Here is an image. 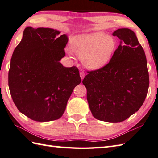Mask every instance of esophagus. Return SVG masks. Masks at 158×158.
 Wrapping results in <instances>:
<instances>
[{"instance_id":"1","label":"esophagus","mask_w":158,"mask_h":158,"mask_svg":"<svg viewBox=\"0 0 158 158\" xmlns=\"http://www.w3.org/2000/svg\"><path fill=\"white\" fill-rule=\"evenodd\" d=\"M80 78H81V79L83 80V78H85V73H84L83 72H80Z\"/></svg>"}]
</instances>
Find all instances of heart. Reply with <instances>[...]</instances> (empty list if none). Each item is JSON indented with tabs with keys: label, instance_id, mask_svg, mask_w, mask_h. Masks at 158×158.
I'll return each instance as SVG.
<instances>
[{
	"label": "heart",
	"instance_id": "1",
	"mask_svg": "<svg viewBox=\"0 0 158 158\" xmlns=\"http://www.w3.org/2000/svg\"><path fill=\"white\" fill-rule=\"evenodd\" d=\"M70 47L82 59L84 67L96 70L110 61L116 49V41L110 35L101 32L82 34L72 39ZM69 54L72 56V52H69Z\"/></svg>",
	"mask_w": 158,
	"mask_h": 158
}]
</instances>
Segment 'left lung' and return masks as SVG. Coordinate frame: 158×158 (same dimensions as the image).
<instances>
[{"instance_id":"left-lung-1","label":"left lung","mask_w":158,"mask_h":158,"mask_svg":"<svg viewBox=\"0 0 158 158\" xmlns=\"http://www.w3.org/2000/svg\"><path fill=\"white\" fill-rule=\"evenodd\" d=\"M120 45L107 65L88 72L82 80L93 117L118 123L137 112L146 98L149 85L147 59L134 32L119 28L112 33Z\"/></svg>"}]
</instances>
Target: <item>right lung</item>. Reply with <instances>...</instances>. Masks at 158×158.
<instances>
[{
  "mask_svg": "<svg viewBox=\"0 0 158 158\" xmlns=\"http://www.w3.org/2000/svg\"><path fill=\"white\" fill-rule=\"evenodd\" d=\"M49 28L28 27L15 48L9 71V88L21 113L40 122L59 119L73 89L81 82L78 69L65 67V34Z\"/></svg>",
  "mask_w": 158,
  "mask_h": 158,
  "instance_id": "1",
  "label": "right lung"
}]
</instances>
